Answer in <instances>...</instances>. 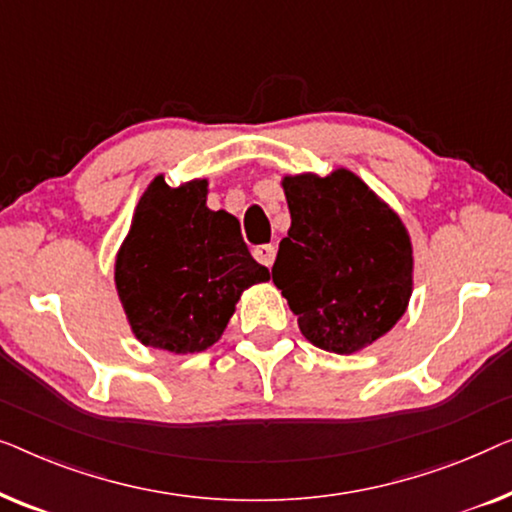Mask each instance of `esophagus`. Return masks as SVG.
<instances>
[{"label":"esophagus","mask_w":512,"mask_h":512,"mask_svg":"<svg viewBox=\"0 0 512 512\" xmlns=\"http://www.w3.org/2000/svg\"><path fill=\"white\" fill-rule=\"evenodd\" d=\"M253 255H255V259H257L259 264L271 266L273 264V257H276V248H273L271 243H266V246H257L253 250Z\"/></svg>","instance_id":"1"}]
</instances>
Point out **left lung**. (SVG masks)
I'll return each instance as SVG.
<instances>
[{
  "instance_id": "obj_1",
  "label": "left lung",
  "mask_w": 512,
  "mask_h": 512,
  "mask_svg": "<svg viewBox=\"0 0 512 512\" xmlns=\"http://www.w3.org/2000/svg\"><path fill=\"white\" fill-rule=\"evenodd\" d=\"M292 225L273 283L315 348L352 355L385 336L413 294V246L401 218L348 169L283 178Z\"/></svg>"
}]
</instances>
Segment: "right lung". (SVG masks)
Wrapping results in <instances>:
<instances>
[{"instance_id":"add662e5","label":"right lung","mask_w":512,"mask_h":512,"mask_svg":"<svg viewBox=\"0 0 512 512\" xmlns=\"http://www.w3.org/2000/svg\"><path fill=\"white\" fill-rule=\"evenodd\" d=\"M208 181L155 176L115 257V290L143 345L187 355L218 341L243 290L266 283L232 213L206 206Z\"/></svg>"}]
</instances>
